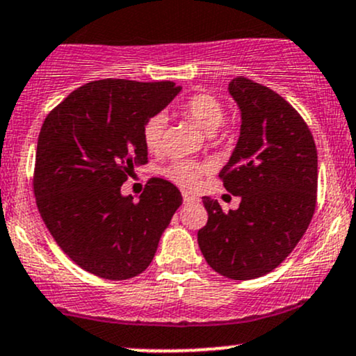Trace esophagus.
<instances>
[{
  "label": "esophagus",
  "instance_id": "1",
  "mask_svg": "<svg viewBox=\"0 0 356 356\" xmlns=\"http://www.w3.org/2000/svg\"><path fill=\"white\" fill-rule=\"evenodd\" d=\"M182 199H184V204H189V202L197 201V199H195L194 195H192V194H187V192H184V194H182Z\"/></svg>",
  "mask_w": 356,
  "mask_h": 356
}]
</instances>
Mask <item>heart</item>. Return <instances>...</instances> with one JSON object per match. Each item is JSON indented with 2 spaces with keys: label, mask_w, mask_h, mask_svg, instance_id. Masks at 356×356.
Wrapping results in <instances>:
<instances>
[{
  "label": "heart",
  "mask_w": 356,
  "mask_h": 356,
  "mask_svg": "<svg viewBox=\"0 0 356 356\" xmlns=\"http://www.w3.org/2000/svg\"><path fill=\"white\" fill-rule=\"evenodd\" d=\"M182 115L195 122L202 130L212 132L222 124L224 120V107L218 97L211 93H195L181 104ZM165 117L162 113H154L145 120L142 127V140L150 152H157L164 142L165 130ZM206 170V165L199 164L194 161H179L170 164L164 169V175L167 179L184 187V189H192L197 186L199 179Z\"/></svg>",
  "instance_id": "1"
}]
</instances>
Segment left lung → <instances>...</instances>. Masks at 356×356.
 Returning a JSON list of instances; mask_svg holds the SVG:
<instances>
[{"label":"left lung","mask_w":356,"mask_h":356,"mask_svg":"<svg viewBox=\"0 0 356 356\" xmlns=\"http://www.w3.org/2000/svg\"><path fill=\"white\" fill-rule=\"evenodd\" d=\"M229 93L243 122L219 177L241 204L224 212L216 199L202 197L207 224L197 243L216 273L254 280L280 266L308 229L316 207L318 154L303 117L271 88L238 76Z\"/></svg>","instance_id":"obj_1"}]
</instances>
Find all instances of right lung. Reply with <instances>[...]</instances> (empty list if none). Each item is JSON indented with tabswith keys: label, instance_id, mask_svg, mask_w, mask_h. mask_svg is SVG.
Returning <instances> with one entry per match:
<instances>
[{
	"label": "right lung",
	"instance_id": "add662e5",
	"mask_svg": "<svg viewBox=\"0 0 356 356\" xmlns=\"http://www.w3.org/2000/svg\"><path fill=\"white\" fill-rule=\"evenodd\" d=\"M174 81L105 79L73 90L44 118L33 192L44 226L75 264L105 280H129L152 263L182 204L177 187L152 177L138 202L120 194L147 164L145 120L170 104Z\"/></svg>",
	"mask_w": 356,
	"mask_h": 356
}]
</instances>
